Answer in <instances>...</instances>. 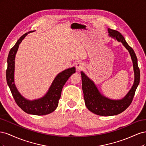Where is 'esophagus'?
Returning <instances> with one entry per match:
<instances>
[{"instance_id": "esophagus-1", "label": "esophagus", "mask_w": 146, "mask_h": 146, "mask_svg": "<svg viewBox=\"0 0 146 146\" xmlns=\"http://www.w3.org/2000/svg\"><path fill=\"white\" fill-rule=\"evenodd\" d=\"M84 68V64L82 62H78L76 64V69L77 70H80Z\"/></svg>"}]
</instances>
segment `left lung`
Masks as SVG:
<instances>
[{"label":"left lung","mask_w":146,"mask_h":146,"mask_svg":"<svg viewBox=\"0 0 146 146\" xmlns=\"http://www.w3.org/2000/svg\"><path fill=\"white\" fill-rule=\"evenodd\" d=\"M109 36L121 42L129 51L133 63L134 71V82L131 89L121 99L114 100L104 96L98 90L94 82L81 71L82 90L84 99L87 108L90 111L99 116H110L117 115L125 110L131 104L137 87L139 85L140 71L138 66V60L135 53L121 33L116 30L108 29Z\"/></svg>","instance_id":"1"}]
</instances>
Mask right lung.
<instances>
[{
    "instance_id": "1",
    "label": "right lung",
    "mask_w": 146,
    "mask_h": 146,
    "mask_svg": "<svg viewBox=\"0 0 146 146\" xmlns=\"http://www.w3.org/2000/svg\"><path fill=\"white\" fill-rule=\"evenodd\" d=\"M35 31H31L23 35L17 40L16 44L11 48L7 58L8 66L6 78L8 85L17 105L25 113L41 116L51 113L56 110L58 107L63 87L71 75L76 72V68L72 67L66 69L57 75L47 92L42 98L32 100L27 99L22 96L17 90L15 83V57L22 41L27 36V33L33 32Z\"/></svg>"
}]
</instances>
